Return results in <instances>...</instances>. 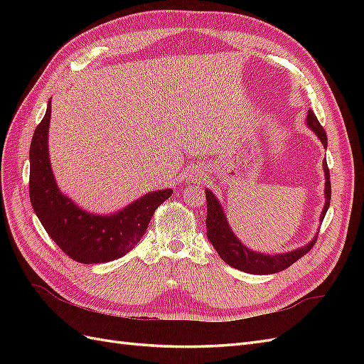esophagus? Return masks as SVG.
<instances>
[{"instance_id":"1","label":"esophagus","mask_w":364,"mask_h":364,"mask_svg":"<svg viewBox=\"0 0 364 364\" xmlns=\"http://www.w3.org/2000/svg\"><path fill=\"white\" fill-rule=\"evenodd\" d=\"M196 178H197V179H202V178H203V174H200V173H199V176H196Z\"/></svg>"}]
</instances>
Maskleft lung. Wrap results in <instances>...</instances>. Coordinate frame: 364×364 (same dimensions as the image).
Instances as JSON below:
<instances>
[{
  "label": "left lung",
  "mask_w": 364,
  "mask_h": 364,
  "mask_svg": "<svg viewBox=\"0 0 364 364\" xmlns=\"http://www.w3.org/2000/svg\"><path fill=\"white\" fill-rule=\"evenodd\" d=\"M305 123L311 132H314L316 136L321 139L323 147H328V138L323 127L321 123L317 121V117L314 112L308 111ZM323 173H325V205L321 213V217L318 220H323L328 208H329V200H331V181H329V170L326 165V159H323ZM206 193V205H208V215H206V235L208 240L211 241V245L217 250L225 262H228L229 266H232L234 269H238L241 272L246 273H253V274H270V273H278L284 269L290 267L294 261L304 257L308 250H311L314 246L317 234L308 241L306 245L296 247L290 252H284V253H261L257 250L249 249L245 243H241V240L235 235V232L230 228L228 217L223 211V206L217 199V196L209 190L205 188Z\"/></svg>",
  "instance_id": "left-lung-1"
}]
</instances>
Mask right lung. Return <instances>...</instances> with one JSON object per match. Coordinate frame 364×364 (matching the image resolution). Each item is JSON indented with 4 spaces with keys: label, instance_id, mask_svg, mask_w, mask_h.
I'll use <instances>...</instances> for the list:
<instances>
[{
    "label": "right lung",
    "instance_id": "obj_1",
    "mask_svg": "<svg viewBox=\"0 0 364 364\" xmlns=\"http://www.w3.org/2000/svg\"><path fill=\"white\" fill-rule=\"evenodd\" d=\"M51 98L30 146V202L47 234L68 257L83 264L124 257L144 235L156 208L171 188L138 197L115 213H90L62 193L53 174L48 150Z\"/></svg>",
    "mask_w": 364,
    "mask_h": 364
}]
</instances>
